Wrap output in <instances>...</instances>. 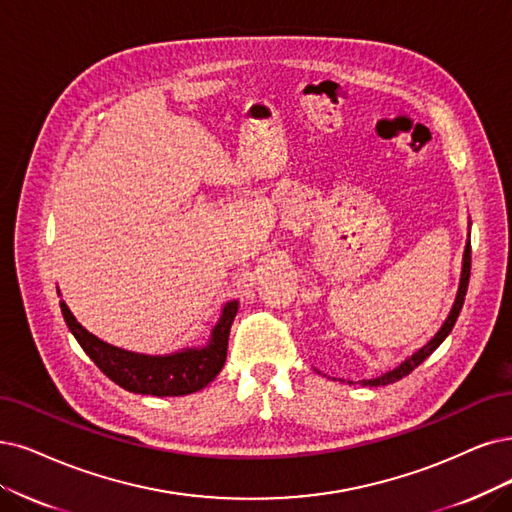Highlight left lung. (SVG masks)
Returning <instances> with one entry per match:
<instances>
[{
    "label": "left lung",
    "instance_id": "8db88e82",
    "mask_svg": "<svg viewBox=\"0 0 512 512\" xmlns=\"http://www.w3.org/2000/svg\"><path fill=\"white\" fill-rule=\"evenodd\" d=\"M468 280H470V242L466 244V251H464L462 280H460V289H458L456 304H453V308H451V312H449V316H447V320H445V325L441 327V331H439L437 335H434L422 350H418L411 358H407V361H405L403 365H399L394 371H388V373H384V375H380V377H375V380H363V386H388V384H394V382L403 380L405 375H409L415 367H420V365L426 361V358L443 344V339L451 333L453 325H456V320H458V316H460V310H462V306H464V297H466V291H468Z\"/></svg>",
    "mask_w": 512,
    "mask_h": 512
}]
</instances>
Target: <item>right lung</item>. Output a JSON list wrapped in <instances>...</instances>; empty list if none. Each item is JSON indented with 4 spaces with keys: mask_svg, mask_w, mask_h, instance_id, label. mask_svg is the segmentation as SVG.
Wrapping results in <instances>:
<instances>
[{
    "mask_svg": "<svg viewBox=\"0 0 512 512\" xmlns=\"http://www.w3.org/2000/svg\"><path fill=\"white\" fill-rule=\"evenodd\" d=\"M61 312L69 331L111 382L128 392L151 396H183L202 390L221 371L227 356V337L238 312V301H230L221 312L217 327L204 348H189L170 356H145L113 348L90 335L73 318L65 301Z\"/></svg>",
    "mask_w": 512,
    "mask_h": 512,
    "instance_id": "right-lung-1",
    "label": "right lung"
}]
</instances>
